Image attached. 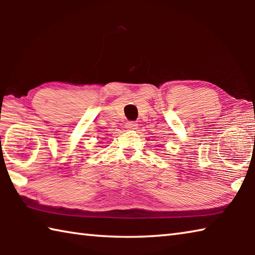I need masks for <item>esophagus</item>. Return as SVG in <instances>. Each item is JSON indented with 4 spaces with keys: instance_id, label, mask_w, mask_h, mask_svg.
<instances>
[{
    "instance_id": "34e87169",
    "label": "esophagus",
    "mask_w": 255,
    "mask_h": 255,
    "mask_svg": "<svg viewBox=\"0 0 255 255\" xmlns=\"http://www.w3.org/2000/svg\"><path fill=\"white\" fill-rule=\"evenodd\" d=\"M136 127H137V124L133 122H129L126 124V128L128 130H133V129H136Z\"/></svg>"
}]
</instances>
